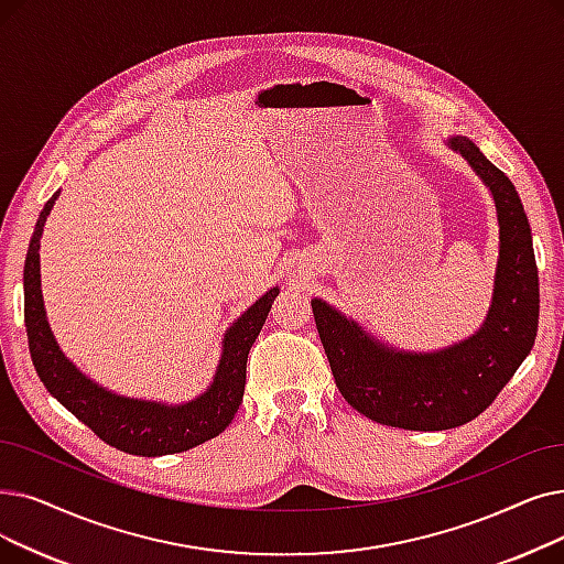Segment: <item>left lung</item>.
Returning <instances> with one entry per match:
<instances>
[{
  "label": "left lung",
  "mask_w": 564,
  "mask_h": 564,
  "mask_svg": "<svg viewBox=\"0 0 564 564\" xmlns=\"http://www.w3.org/2000/svg\"><path fill=\"white\" fill-rule=\"evenodd\" d=\"M445 144L468 161L496 203L498 264L479 329L440 350H401L325 300H311L343 399L369 420L405 431H445L473 422L530 355L540 323V276L517 188L470 138L452 135Z\"/></svg>",
  "instance_id": "obj_1"
}]
</instances>
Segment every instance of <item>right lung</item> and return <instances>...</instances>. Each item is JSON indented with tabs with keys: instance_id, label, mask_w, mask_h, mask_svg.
I'll use <instances>...</instances> for the list:
<instances>
[{
	"instance_id": "right-lung-1",
	"label": "right lung",
	"mask_w": 564,
	"mask_h": 564,
	"mask_svg": "<svg viewBox=\"0 0 564 564\" xmlns=\"http://www.w3.org/2000/svg\"><path fill=\"white\" fill-rule=\"evenodd\" d=\"M59 191L39 214L24 260V327L34 369L45 389L76 417L87 424L104 443L135 456H165L198 447L228 429L239 410L247 384V359L267 313L272 308L279 285L269 288L260 300L243 311L221 338L212 382L203 394L186 403H163L117 394L85 376L59 348L45 315L41 292V237Z\"/></svg>"
}]
</instances>
